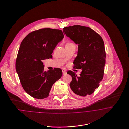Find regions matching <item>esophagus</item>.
Returning <instances> with one entry per match:
<instances>
[{
  "label": "esophagus",
  "instance_id": "1",
  "mask_svg": "<svg viewBox=\"0 0 129 129\" xmlns=\"http://www.w3.org/2000/svg\"><path fill=\"white\" fill-rule=\"evenodd\" d=\"M62 72H63V74L64 75L66 74V70H65V69H63V70H62Z\"/></svg>",
  "mask_w": 129,
  "mask_h": 129
}]
</instances>
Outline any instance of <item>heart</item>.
I'll list each match as a JSON object with an SVG mask.
<instances>
[{"instance_id":"heart-1","label":"heart","mask_w":129,"mask_h":129,"mask_svg":"<svg viewBox=\"0 0 129 129\" xmlns=\"http://www.w3.org/2000/svg\"><path fill=\"white\" fill-rule=\"evenodd\" d=\"M67 44H73V43H67Z\"/></svg>"}]
</instances>
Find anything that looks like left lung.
I'll return each instance as SVG.
<instances>
[{
  "instance_id": "8db88e82",
  "label": "left lung",
  "mask_w": 129,
  "mask_h": 129,
  "mask_svg": "<svg viewBox=\"0 0 129 129\" xmlns=\"http://www.w3.org/2000/svg\"><path fill=\"white\" fill-rule=\"evenodd\" d=\"M63 31L78 44L73 68L82 70L79 76L72 71L67 72L72 77L70 86L76 96L90 95L98 87L104 76L106 58L104 41L89 27L75 25L63 28Z\"/></svg>"
}]
</instances>
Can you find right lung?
<instances>
[{
  "label": "right lung",
  "mask_w": 129,
  "mask_h": 129,
  "mask_svg": "<svg viewBox=\"0 0 129 129\" xmlns=\"http://www.w3.org/2000/svg\"><path fill=\"white\" fill-rule=\"evenodd\" d=\"M64 35L62 30L49 28L29 33L22 41L15 63L16 72L25 91L35 98H45L52 86L62 75L60 68L44 71L42 60L52 54Z\"/></svg>",
  "instance_id": "add662e5"
}]
</instances>
